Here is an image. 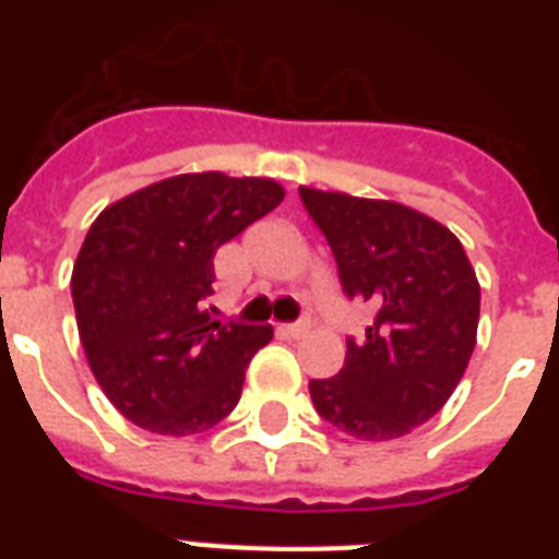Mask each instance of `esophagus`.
Segmentation results:
<instances>
[{
    "label": "esophagus",
    "mask_w": 559,
    "mask_h": 559,
    "mask_svg": "<svg viewBox=\"0 0 559 559\" xmlns=\"http://www.w3.org/2000/svg\"><path fill=\"white\" fill-rule=\"evenodd\" d=\"M284 336H289V340H301L307 333V322H296V324H281L278 328Z\"/></svg>",
    "instance_id": "obj_1"
}]
</instances>
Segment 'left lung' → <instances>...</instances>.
<instances>
[{
    "label": "left lung",
    "mask_w": 559,
    "mask_h": 559,
    "mask_svg": "<svg viewBox=\"0 0 559 559\" xmlns=\"http://www.w3.org/2000/svg\"><path fill=\"white\" fill-rule=\"evenodd\" d=\"M340 266L342 289L373 322L345 366L310 380L316 412L359 441H394L438 415L476 348L481 289L450 228L394 200L298 188Z\"/></svg>",
    "instance_id": "left-lung-1"
}]
</instances>
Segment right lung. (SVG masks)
Here are the masks:
<instances>
[{
    "label": "right lung",
    "instance_id": "1",
    "mask_svg": "<svg viewBox=\"0 0 559 559\" xmlns=\"http://www.w3.org/2000/svg\"><path fill=\"white\" fill-rule=\"evenodd\" d=\"M284 188L219 170L179 174L100 211L72 270L78 333L109 403L156 435H197L237 406L270 324L217 322L214 254Z\"/></svg>",
    "mask_w": 559,
    "mask_h": 559
}]
</instances>
